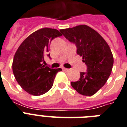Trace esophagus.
<instances>
[{
    "label": "esophagus",
    "instance_id": "34e87169",
    "mask_svg": "<svg viewBox=\"0 0 127 127\" xmlns=\"http://www.w3.org/2000/svg\"><path fill=\"white\" fill-rule=\"evenodd\" d=\"M63 70H64V71H66V72H69V71L70 70V69L66 68H63Z\"/></svg>",
    "mask_w": 127,
    "mask_h": 127
}]
</instances>
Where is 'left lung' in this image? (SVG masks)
<instances>
[{
  "label": "left lung",
  "instance_id": "1",
  "mask_svg": "<svg viewBox=\"0 0 127 127\" xmlns=\"http://www.w3.org/2000/svg\"><path fill=\"white\" fill-rule=\"evenodd\" d=\"M67 40L76 45V53L83 57L87 72H80V80L72 87L85 96H92L104 85L111 74L114 57L107 42L97 32L82 25L60 30Z\"/></svg>",
  "mask_w": 127,
  "mask_h": 127
}]
</instances>
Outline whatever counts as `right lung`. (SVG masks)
I'll return each instance as SVG.
<instances>
[{"instance_id": "add662e5", "label": "right lung", "mask_w": 127, "mask_h": 127, "mask_svg": "<svg viewBox=\"0 0 127 127\" xmlns=\"http://www.w3.org/2000/svg\"><path fill=\"white\" fill-rule=\"evenodd\" d=\"M62 36L58 30L44 28L29 36L18 47L13 57L12 70L17 83L34 96L47 93L53 85L57 73L61 68H50L43 64L51 41Z\"/></svg>"}]
</instances>
